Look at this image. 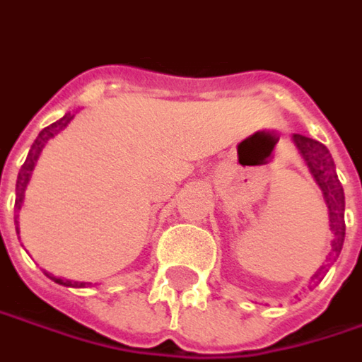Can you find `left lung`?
I'll return each mask as SVG.
<instances>
[{
    "label": "left lung",
    "instance_id": "left-lung-1",
    "mask_svg": "<svg viewBox=\"0 0 362 362\" xmlns=\"http://www.w3.org/2000/svg\"><path fill=\"white\" fill-rule=\"evenodd\" d=\"M293 141H295L297 149L305 159V163L309 167L313 179L317 181V185L321 187L325 203L329 207L333 241H331V253L327 255V259H331V257L337 259L341 249H343V243H345V191H343V185H341L337 171H334L333 157H331V153L322 143L315 141L311 137L295 133ZM319 271L313 275V279L319 275Z\"/></svg>",
    "mask_w": 362,
    "mask_h": 362
}]
</instances>
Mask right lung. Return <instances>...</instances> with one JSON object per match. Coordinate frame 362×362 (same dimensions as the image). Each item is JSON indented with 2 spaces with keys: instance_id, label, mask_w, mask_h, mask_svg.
I'll return each instance as SVG.
<instances>
[{
  "instance_id": "1",
  "label": "right lung",
  "mask_w": 362,
  "mask_h": 362,
  "mask_svg": "<svg viewBox=\"0 0 362 362\" xmlns=\"http://www.w3.org/2000/svg\"><path fill=\"white\" fill-rule=\"evenodd\" d=\"M74 119L71 113H65L59 121H55V123H51L49 127H45V129H41V133L37 135V139L33 141L31 145V149L28 153V159H25V163L21 165V169H19V173H17V183H16V209H21V203H23V197H25V189H28L29 179H31V171H33V167L37 163V159H40L41 151H43V147H45V143L49 141L51 137H55L59 131H63L67 125H69V121ZM16 231L19 233V227H17V217H16ZM55 283H59V285H65V287H85V285H91V283H71V281H63V279L57 277H51Z\"/></svg>"
}]
</instances>
